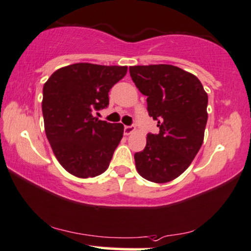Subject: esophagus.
Wrapping results in <instances>:
<instances>
[{
	"instance_id": "obj_1",
	"label": "esophagus",
	"mask_w": 251,
	"mask_h": 251,
	"mask_svg": "<svg viewBox=\"0 0 251 251\" xmlns=\"http://www.w3.org/2000/svg\"><path fill=\"white\" fill-rule=\"evenodd\" d=\"M134 131H135V128L133 127V126H125V127H124V134L125 135L132 134Z\"/></svg>"
}]
</instances>
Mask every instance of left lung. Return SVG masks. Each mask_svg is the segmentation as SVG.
<instances>
[{"label": "left lung", "mask_w": 251, "mask_h": 251, "mask_svg": "<svg viewBox=\"0 0 251 251\" xmlns=\"http://www.w3.org/2000/svg\"><path fill=\"white\" fill-rule=\"evenodd\" d=\"M135 86L147 96V110L158 120V134H147L146 147L135 153L138 173L166 183L185 172L203 143L208 95L199 78L170 64L129 66Z\"/></svg>", "instance_id": "1"}]
</instances>
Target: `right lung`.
I'll use <instances>...</instances> for the list:
<instances>
[{"label":"right lung","instance_id":"add662e5","mask_svg":"<svg viewBox=\"0 0 251 251\" xmlns=\"http://www.w3.org/2000/svg\"><path fill=\"white\" fill-rule=\"evenodd\" d=\"M127 66L76 63L51 75L43 86L44 129L63 168L80 179L108 168L124 134L123 124L93 117L108 105V92L125 77Z\"/></svg>","mask_w":251,"mask_h":251}]
</instances>
